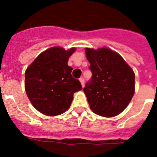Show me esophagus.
<instances>
[{
    "label": "esophagus",
    "mask_w": 157,
    "mask_h": 157,
    "mask_svg": "<svg viewBox=\"0 0 157 157\" xmlns=\"http://www.w3.org/2000/svg\"><path fill=\"white\" fill-rule=\"evenodd\" d=\"M80 81H81V86H82V87H84V86H85V79H84V77H81V78H80Z\"/></svg>",
    "instance_id": "esophagus-1"
}]
</instances>
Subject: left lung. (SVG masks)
I'll return each instance as SVG.
<instances>
[{"label": "left lung", "mask_w": 157, "mask_h": 157, "mask_svg": "<svg viewBox=\"0 0 157 157\" xmlns=\"http://www.w3.org/2000/svg\"><path fill=\"white\" fill-rule=\"evenodd\" d=\"M92 77L83 89L95 114L112 117L124 111L134 94V71L119 54L107 48H86Z\"/></svg>", "instance_id": "1"}]
</instances>
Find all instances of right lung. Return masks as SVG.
Wrapping results in <instances>:
<instances>
[{
	"label": "right lung",
	"instance_id": "1",
	"mask_svg": "<svg viewBox=\"0 0 157 157\" xmlns=\"http://www.w3.org/2000/svg\"><path fill=\"white\" fill-rule=\"evenodd\" d=\"M76 49L55 46L38 55L25 71V90L36 109L46 116H58L68 109L73 94L81 90V82L72 77L67 65Z\"/></svg>",
	"mask_w": 157,
	"mask_h": 157
}]
</instances>
